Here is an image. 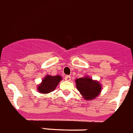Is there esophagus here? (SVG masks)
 I'll use <instances>...</instances> for the list:
<instances>
[{"mask_svg":"<svg viewBox=\"0 0 133 133\" xmlns=\"http://www.w3.org/2000/svg\"><path fill=\"white\" fill-rule=\"evenodd\" d=\"M65 79L67 81H70L71 80V76H70V75H66V76L65 77Z\"/></svg>","mask_w":133,"mask_h":133,"instance_id":"1","label":"esophagus"}]
</instances>
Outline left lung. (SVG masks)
Instances as JSON below:
<instances>
[{
	"mask_svg": "<svg viewBox=\"0 0 133 133\" xmlns=\"http://www.w3.org/2000/svg\"><path fill=\"white\" fill-rule=\"evenodd\" d=\"M77 90L87 101L94 99L101 93L102 86L99 81L94 80L89 76L80 77L75 79Z\"/></svg>",
	"mask_w": 133,
	"mask_h": 133,
	"instance_id": "1",
	"label": "left lung"
}]
</instances>
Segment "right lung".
Returning <instances> with one entry per match:
<instances>
[{
  "mask_svg": "<svg viewBox=\"0 0 133 133\" xmlns=\"http://www.w3.org/2000/svg\"><path fill=\"white\" fill-rule=\"evenodd\" d=\"M61 80H62V77L59 75L56 76H51L49 75H46L42 79V82L37 85V90L41 94L50 93L56 88Z\"/></svg>",
  "mask_w": 133,
  "mask_h": 133,
  "instance_id": "obj_1",
  "label": "right lung"
}]
</instances>
